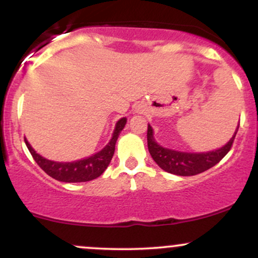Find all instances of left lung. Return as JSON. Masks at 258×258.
Here are the masks:
<instances>
[{
	"label": "left lung",
	"mask_w": 258,
	"mask_h": 258,
	"mask_svg": "<svg viewBox=\"0 0 258 258\" xmlns=\"http://www.w3.org/2000/svg\"><path fill=\"white\" fill-rule=\"evenodd\" d=\"M238 128L230 141L220 149L207 153H183L159 146L154 139L152 126L148 125V149L154 161L166 172L177 174V176H195L214 167L227 155L228 152L232 149Z\"/></svg>",
	"instance_id": "8db88e82"
}]
</instances>
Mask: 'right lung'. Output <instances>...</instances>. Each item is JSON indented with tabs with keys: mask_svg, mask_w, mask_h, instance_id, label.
Listing matches in <instances>:
<instances>
[{
	"mask_svg": "<svg viewBox=\"0 0 258 258\" xmlns=\"http://www.w3.org/2000/svg\"><path fill=\"white\" fill-rule=\"evenodd\" d=\"M126 121V117H122V119L117 121L114 133H112V138L100 152L90 156V158L78 160V161L74 162H55L44 159L32 149L29 142L26 141V138H24V141L29 152H30L35 161L37 162L38 166L42 168L48 176H51L52 178L65 183L88 182V180L99 177L100 174L104 172L105 168L109 166L112 155H114L117 137H119L120 132L125 127Z\"/></svg>",
	"mask_w": 258,
	"mask_h": 258,
	"instance_id": "1",
	"label": "right lung"
}]
</instances>
